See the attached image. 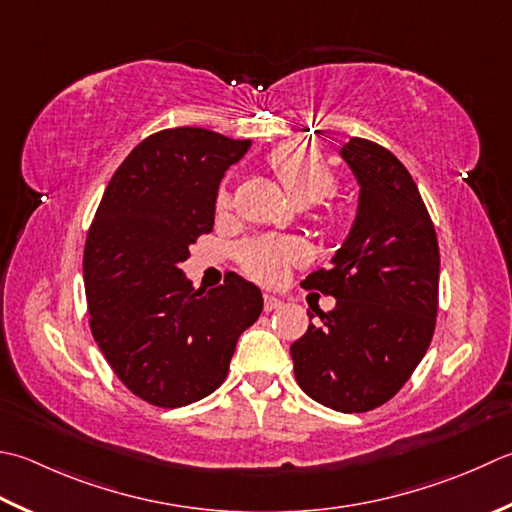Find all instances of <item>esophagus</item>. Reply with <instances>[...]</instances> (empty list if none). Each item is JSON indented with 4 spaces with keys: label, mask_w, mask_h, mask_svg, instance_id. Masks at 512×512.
Wrapping results in <instances>:
<instances>
[{
    "label": "esophagus",
    "mask_w": 512,
    "mask_h": 512,
    "mask_svg": "<svg viewBox=\"0 0 512 512\" xmlns=\"http://www.w3.org/2000/svg\"><path fill=\"white\" fill-rule=\"evenodd\" d=\"M282 306V299L275 297V295H264V310L266 313H270V310H275Z\"/></svg>",
    "instance_id": "esophagus-1"
}]
</instances>
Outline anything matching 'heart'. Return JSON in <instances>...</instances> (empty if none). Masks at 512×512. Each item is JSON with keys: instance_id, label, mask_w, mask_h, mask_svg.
Here are the masks:
<instances>
[{"instance_id": "b5f03b06", "label": "heart", "mask_w": 512, "mask_h": 512, "mask_svg": "<svg viewBox=\"0 0 512 512\" xmlns=\"http://www.w3.org/2000/svg\"><path fill=\"white\" fill-rule=\"evenodd\" d=\"M270 168L284 186L286 195L297 206H310L324 199L335 188L333 170L308 148H282L270 157ZM230 193L224 188L217 197V206L226 208ZM304 257V250L297 242L264 237L250 244L242 253V266L246 273L262 284H277L288 268Z\"/></svg>"}]
</instances>
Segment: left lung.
<instances>
[{
    "mask_svg": "<svg viewBox=\"0 0 512 512\" xmlns=\"http://www.w3.org/2000/svg\"><path fill=\"white\" fill-rule=\"evenodd\" d=\"M339 157L359 188L355 219L330 266L304 279L337 304L315 313L322 324L310 322L290 357L308 397L339 413H364L388 402L426 355L439 248L422 195L390 150L350 137Z\"/></svg>",
    "mask_w": 512,
    "mask_h": 512,
    "instance_id": "obj_1",
    "label": "left lung"
}]
</instances>
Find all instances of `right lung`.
Wrapping results in <instances>:
<instances>
[{"instance_id":"right-lung-1","label":"right lung","mask_w":512,"mask_h":512,"mask_svg":"<svg viewBox=\"0 0 512 512\" xmlns=\"http://www.w3.org/2000/svg\"><path fill=\"white\" fill-rule=\"evenodd\" d=\"M250 144L195 126L150 135L115 170L88 230L90 330L124 386L153 406L193 404L222 386L239 335L264 308L242 277L204 290L182 270Z\"/></svg>"}]
</instances>
